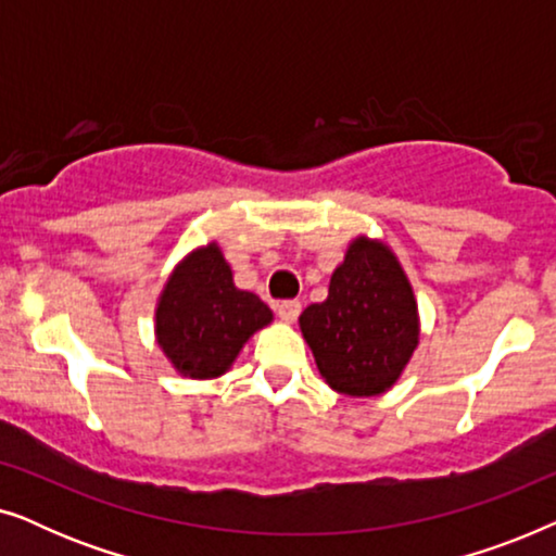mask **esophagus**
Returning a JSON list of instances; mask_svg holds the SVG:
<instances>
[{
	"mask_svg": "<svg viewBox=\"0 0 556 556\" xmlns=\"http://www.w3.org/2000/svg\"><path fill=\"white\" fill-rule=\"evenodd\" d=\"M276 311H278V316L283 318V321H295V318H299V314H301V301H295V299L280 301Z\"/></svg>",
	"mask_w": 556,
	"mask_h": 556,
	"instance_id": "esophagus-1",
	"label": "esophagus"
}]
</instances>
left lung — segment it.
<instances>
[{"instance_id": "left-lung-1", "label": "left lung", "mask_w": 556, "mask_h": 556, "mask_svg": "<svg viewBox=\"0 0 556 556\" xmlns=\"http://www.w3.org/2000/svg\"><path fill=\"white\" fill-rule=\"evenodd\" d=\"M301 331L337 392L371 397L397 382L417 346V303L390 248L354 240L329 299L301 314Z\"/></svg>"}]
</instances>
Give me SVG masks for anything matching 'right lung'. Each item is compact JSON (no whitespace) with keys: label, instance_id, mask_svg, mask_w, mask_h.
I'll return each instance as SVG.
<instances>
[{"label":"right lung","instance_id":"add662e5","mask_svg":"<svg viewBox=\"0 0 556 556\" xmlns=\"http://www.w3.org/2000/svg\"><path fill=\"white\" fill-rule=\"evenodd\" d=\"M270 308L232 283L217 245L197 250L174 270L156 308L159 346L181 375L219 377L242 344L270 324Z\"/></svg>","mask_w":556,"mask_h":556}]
</instances>
